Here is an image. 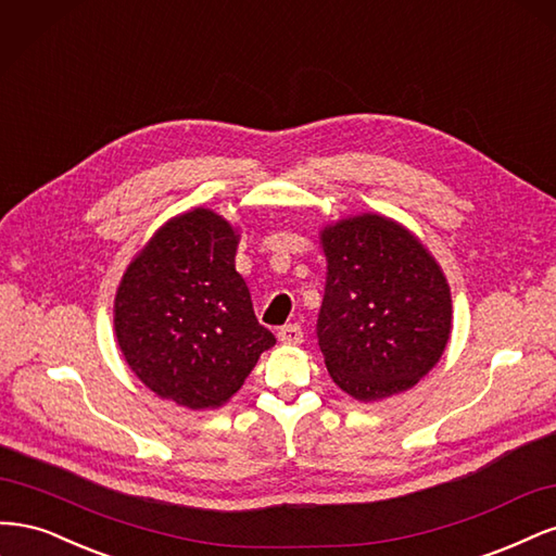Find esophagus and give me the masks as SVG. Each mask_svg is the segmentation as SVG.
<instances>
[{
	"label": "esophagus",
	"instance_id": "obj_1",
	"mask_svg": "<svg viewBox=\"0 0 556 556\" xmlns=\"http://www.w3.org/2000/svg\"><path fill=\"white\" fill-rule=\"evenodd\" d=\"M278 339L282 343H301V341H304V329H301L299 323L285 325V327L278 329Z\"/></svg>",
	"mask_w": 556,
	"mask_h": 556
}]
</instances>
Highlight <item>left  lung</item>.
<instances>
[{"mask_svg": "<svg viewBox=\"0 0 556 556\" xmlns=\"http://www.w3.org/2000/svg\"><path fill=\"white\" fill-rule=\"evenodd\" d=\"M327 285L317 343L343 392H406L441 359L452 301L439 264L408 229L362 215L323 231Z\"/></svg>", "mask_w": 556, "mask_h": 556, "instance_id": "left-lung-1", "label": "left lung"}]
</instances>
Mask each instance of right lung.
<instances>
[{
	"instance_id": "right-lung-1",
	"label": "right lung",
	"mask_w": 556,
	"mask_h": 556,
	"mask_svg": "<svg viewBox=\"0 0 556 556\" xmlns=\"http://www.w3.org/2000/svg\"><path fill=\"white\" fill-rule=\"evenodd\" d=\"M237 233L194 208L166 223L115 296V336L131 371L162 399L215 408L241 390L276 336L233 266Z\"/></svg>"
}]
</instances>
